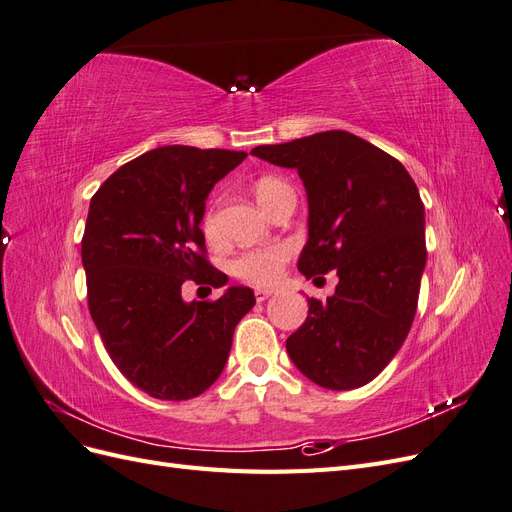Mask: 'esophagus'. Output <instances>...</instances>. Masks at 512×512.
<instances>
[{
	"label": "esophagus",
	"instance_id": "obj_1",
	"mask_svg": "<svg viewBox=\"0 0 512 512\" xmlns=\"http://www.w3.org/2000/svg\"><path fill=\"white\" fill-rule=\"evenodd\" d=\"M254 294H256L258 301H267V299L271 297V294H273V290H271V288H256Z\"/></svg>",
	"mask_w": 512,
	"mask_h": 512
}]
</instances>
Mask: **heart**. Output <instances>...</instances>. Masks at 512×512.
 I'll return each mask as SVG.
<instances>
[{
  "label": "heart",
  "mask_w": 512,
  "mask_h": 512,
  "mask_svg": "<svg viewBox=\"0 0 512 512\" xmlns=\"http://www.w3.org/2000/svg\"><path fill=\"white\" fill-rule=\"evenodd\" d=\"M284 185L280 179L275 177H265L256 181L254 185V194L256 200L260 203V207L265 209L269 198L273 196V192ZM203 230L209 241H218L220 239V218L218 211L209 209L205 215L203 222ZM290 258V245L286 243H277V245H269V247H258V250H250L241 254L235 262H232V273L237 277H241L243 282L250 284H258V286H267L280 280L282 275V267L284 262Z\"/></svg>",
  "instance_id": "obj_1"
}]
</instances>
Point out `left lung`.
Instances as JSON below:
<instances>
[{
	"instance_id": "left-lung-1",
	"label": "left lung",
	"mask_w": 512,
	"mask_h": 512,
	"mask_svg": "<svg viewBox=\"0 0 512 512\" xmlns=\"http://www.w3.org/2000/svg\"><path fill=\"white\" fill-rule=\"evenodd\" d=\"M252 156L294 168L307 192V277L337 271L327 301L307 299L286 339L292 363L322 389L374 380L404 344L427 262L425 207L404 164L344 130L318 132Z\"/></svg>"
}]
</instances>
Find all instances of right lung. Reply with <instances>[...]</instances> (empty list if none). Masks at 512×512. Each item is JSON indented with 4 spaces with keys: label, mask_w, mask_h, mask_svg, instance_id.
Segmentation results:
<instances>
[{
    "label": "right lung",
    "mask_w": 512,
    "mask_h": 512,
    "mask_svg": "<svg viewBox=\"0 0 512 512\" xmlns=\"http://www.w3.org/2000/svg\"><path fill=\"white\" fill-rule=\"evenodd\" d=\"M245 151L166 145L123 164L89 203L81 258L89 314L117 369L156 399L183 401L220 378L254 290L183 301L185 280L222 288L200 222L213 185Z\"/></svg>",
    "instance_id": "add662e5"
}]
</instances>
